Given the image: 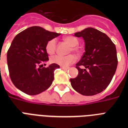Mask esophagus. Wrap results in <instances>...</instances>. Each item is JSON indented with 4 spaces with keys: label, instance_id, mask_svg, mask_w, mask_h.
Masks as SVG:
<instances>
[{
    "label": "esophagus",
    "instance_id": "34e87169",
    "mask_svg": "<svg viewBox=\"0 0 128 128\" xmlns=\"http://www.w3.org/2000/svg\"><path fill=\"white\" fill-rule=\"evenodd\" d=\"M60 68L62 70H68V69H69V67H65V66H60Z\"/></svg>",
    "mask_w": 128,
    "mask_h": 128
}]
</instances>
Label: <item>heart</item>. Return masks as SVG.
Segmentation results:
<instances>
[{
  "label": "heart",
  "instance_id": "heart-1",
  "mask_svg": "<svg viewBox=\"0 0 128 128\" xmlns=\"http://www.w3.org/2000/svg\"><path fill=\"white\" fill-rule=\"evenodd\" d=\"M64 41L66 44L70 46L68 50V53L73 52L76 55H80L82 54L81 48L78 46L79 44V40L76 37L72 36H68L63 38ZM56 49V42L55 39H52L47 42L46 45V51L48 54H53L55 52ZM50 62L54 64L62 66H68V65L74 63L76 61V56L74 54H68L67 56H60L55 55L52 56L50 59Z\"/></svg>",
  "mask_w": 128,
  "mask_h": 128
}]
</instances>
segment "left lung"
<instances>
[{"label":"left lung","mask_w":128,"mask_h":128,"mask_svg":"<svg viewBox=\"0 0 128 128\" xmlns=\"http://www.w3.org/2000/svg\"><path fill=\"white\" fill-rule=\"evenodd\" d=\"M82 37L85 52L76 64L78 76L71 78L72 88L84 96L100 93L111 82L118 66L115 44L104 33L93 28H87L74 34Z\"/></svg>","instance_id":"obj_1"}]
</instances>
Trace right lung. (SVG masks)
I'll return each instance as SVG.
<instances>
[{"instance_id":"1","label":"right lung","mask_w":128,"mask_h":128,"mask_svg":"<svg viewBox=\"0 0 128 128\" xmlns=\"http://www.w3.org/2000/svg\"><path fill=\"white\" fill-rule=\"evenodd\" d=\"M60 34L32 26L16 36L7 52L9 75L14 85L28 95H36L50 87L54 72L60 66L52 64L45 68L41 63L48 61L46 45Z\"/></svg>"}]
</instances>
